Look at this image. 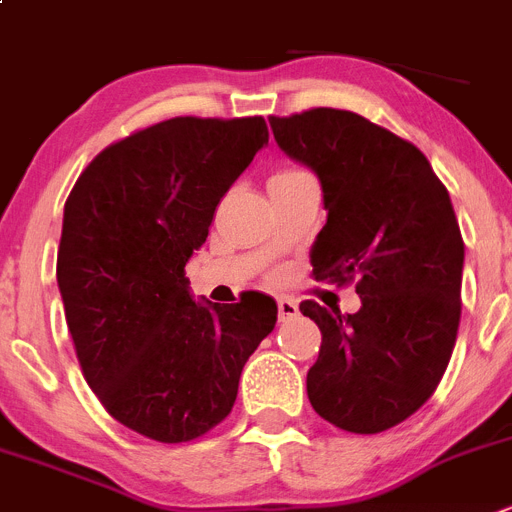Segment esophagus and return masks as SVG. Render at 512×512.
Listing matches in <instances>:
<instances>
[{
  "label": "esophagus",
  "instance_id": "esophagus-1",
  "mask_svg": "<svg viewBox=\"0 0 512 512\" xmlns=\"http://www.w3.org/2000/svg\"><path fill=\"white\" fill-rule=\"evenodd\" d=\"M276 307H279V320L281 322H287V320H294L299 314V307L294 299H287V297H281L276 299Z\"/></svg>",
  "mask_w": 512,
  "mask_h": 512
}]
</instances>
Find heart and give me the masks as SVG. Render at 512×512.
I'll use <instances>...</instances> for the list:
<instances>
[{"label": "heart", "mask_w": 512, "mask_h": 512, "mask_svg": "<svg viewBox=\"0 0 512 512\" xmlns=\"http://www.w3.org/2000/svg\"><path fill=\"white\" fill-rule=\"evenodd\" d=\"M281 172H287V170H281Z\"/></svg>", "instance_id": "1"}]
</instances>
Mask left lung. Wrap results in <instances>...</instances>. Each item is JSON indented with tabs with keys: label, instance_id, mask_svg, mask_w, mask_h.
<instances>
[{
	"label": "left lung",
	"instance_id": "obj_1",
	"mask_svg": "<svg viewBox=\"0 0 512 512\" xmlns=\"http://www.w3.org/2000/svg\"><path fill=\"white\" fill-rule=\"evenodd\" d=\"M269 124L281 152L320 177L327 223L309 251L312 276L355 279L363 302L355 314L299 304L322 332L309 403L337 429L378 434L429 401L452 358L464 266L452 200L414 144L353 111Z\"/></svg>",
	"mask_w": 512,
	"mask_h": 512
}]
</instances>
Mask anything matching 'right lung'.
Segmentation results:
<instances>
[{
	"label": "right lung",
	"instance_id": "add662e5",
	"mask_svg": "<svg viewBox=\"0 0 512 512\" xmlns=\"http://www.w3.org/2000/svg\"><path fill=\"white\" fill-rule=\"evenodd\" d=\"M269 144L261 116H177L103 149L65 200L58 287L83 378L119 424L192 442L231 414L276 302H195L185 264Z\"/></svg>",
	"mask_w": 512,
	"mask_h": 512
}]
</instances>
